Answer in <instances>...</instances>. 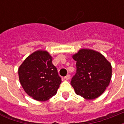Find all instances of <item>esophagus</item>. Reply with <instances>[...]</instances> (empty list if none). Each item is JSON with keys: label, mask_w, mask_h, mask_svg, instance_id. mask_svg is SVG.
I'll list each match as a JSON object with an SVG mask.
<instances>
[{"label": "esophagus", "mask_w": 124, "mask_h": 124, "mask_svg": "<svg viewBox=\"0 0 124 124\" xmlns=\"http://www.w3.org/2000/svg\"><path fill=\"white\" fill-rule=\"evenodd\" d=\"M70 75L68 74V75H67L64 77V79H66V80H69L70 79Z\"/></svg>", "instance_id": "obj_1"}]
</instances>
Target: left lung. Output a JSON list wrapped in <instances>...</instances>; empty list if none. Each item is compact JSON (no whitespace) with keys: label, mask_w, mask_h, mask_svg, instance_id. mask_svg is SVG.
<instances>
[{"label":"left lung","mask_w":124,"mask_h":124,"mask_svg":"<svg viewBox=\"0 0 124 124\" xmlns=\"http://www.w3.org/2000/svg\"><path fill=\"white\" fill-rule=\"evenodd\" d=\"M72 58L77 61V73L71 82L76 94L85 100L102 95L111 79V63L100 53L91 49H80Z\"/></svg>","instance_id":"1"}]
</instances>
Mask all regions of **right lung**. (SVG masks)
<instances>
[{"label": "right lung", "mask_w": 124, "mask_h": 124, "mask_svg": "<svg viewBox=\"0 0 124 124\" xmlns=\"http://www.w3.org/2000/svg\"><path fill=\"white\" fill-rule=\"evenodd\" d=\"M52 60L47 51L39 49L30 54L18 68L20 84L34 100L44 102L57 93L62 81Z\"/></svg>", "instance_id": "right-lung-1"}]
</instances>
